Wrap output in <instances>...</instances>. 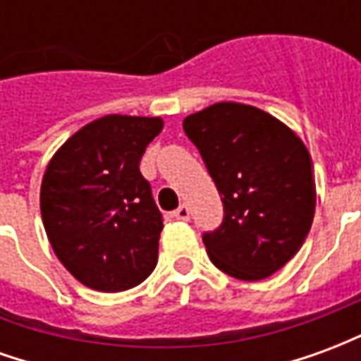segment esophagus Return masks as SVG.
Instances as JSON below:
<instances>
[{"label": "esophagus", "instance_id": "esophagus-1", "mask_svg": "<svg viewBox=\"0 0 361 361\" xmlns=\"http://www.w3.org/2000/svg\"><path fill=\"white\" fill-rule=\"evenodd\" d=\"M189 216H191V212H189V209H188V207H185V204H181L180 209L173 212V219L181 220V222H188Z\"/></svg>", "mask_w": 361, "mask_h": 361}]
</instances>
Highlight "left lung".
Returning a JSON list of instances; mask_svg holds the SVG:
<instances>
[{
    "mask_svg": "<svg viewBox=\"0 0 361 361\" xmlns=\"http://www.w3.org/2000/svg\"><path fill=\"white\" fill-rule=\"evenodd\" d=\"M216 183L224 220L203 235L220 271L263 280L286 265L310 234L315 214L313 164L303 141L265 110L216 102L183 119Z\"/></svg>",
    "mask_w": 361,
    "mask_h": 361,
    "instance_id": "left-lung-1",
    "label": "left lung"
}]
</instances>
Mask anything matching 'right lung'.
Masks as SVG:
<instances>
[{
	"mask_svg": "<svg viewBox=\"0 0 361 361\" xmlns=\"http://www.w3.org/2000/svg\"><path fill=\"white\" fill-rule=\"evenodd\" d=\"M162 127V118L104 116L71 135L46 166L44 230L85 286L123 292L157 267L164 224L139 162Z\"/></svg>",
	"mask_w": 361,
	"mask_h": 361,
	"instance_id": "right-lung-1",
	"label": "right lung"
}]
</instances>
